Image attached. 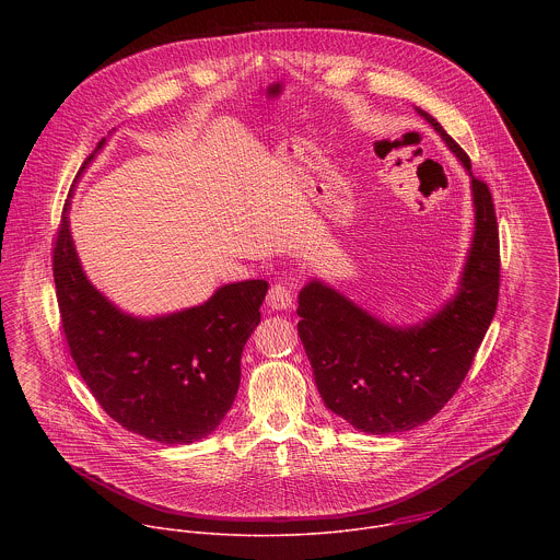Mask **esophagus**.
<instances>
[{"label":"esophagus","mask_w":560,"mask_h":560,"mask_svg":"<svg viewBox=\"0 0 560 560\" xmlns=\"http://www.w3.org/2000/svg\"><path fill=\"white\" fill-rule=\"evenodd\" d=\"M291 304H293V293H291V289H289L287 284L278 282V284H273V287L269 289V293H267V306H269V308L284 311V308H289Z\"/></svg>","instance_id":"esophagus-1"}]
</instances>
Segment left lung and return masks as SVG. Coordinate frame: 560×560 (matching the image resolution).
<instances>
[{
    "mask_svg": "<svg viewBox=\"0 0 560 560\" xmlns=\"http://www.w3.org/2000/svg\"><path fill=\"white\" fill-rule=\"evenodd\" d=\"M451 151L472 170L468 153L418 109ZM472 176V172H470ZM477 231L462 287L433 319L390 327L336 291L311 282L300 293V338L323 402L373 435L409 431L433 418L466 380L500 291V240L491 191L472 176Z\"/></svg>",
    "mask_w": 560,
    "mask_h": 560,
    "instance_id": "left-lung-1",
    "label": "left lung"
}]
</instances>
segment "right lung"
<instances>
[{
	"label": "right lung",
	"instance_id": "right-lung-1",
	"mask_svg": "<svg viewBox=\"0 0 560 560\" xmlns=\"http://www.w3.org/2000/svg\"><path fill=\"white\" fill-rule=\"evenodd\" d=\"M54 282L71 358L109 418L161 444L196 442L222 422L240 390L245 340L260 323L265 280L226 284L170 317H127L85 280L65 205Z\"/></svg>",
	"mask_w": 560,
	"mask_h": 560
}]
</instances>
